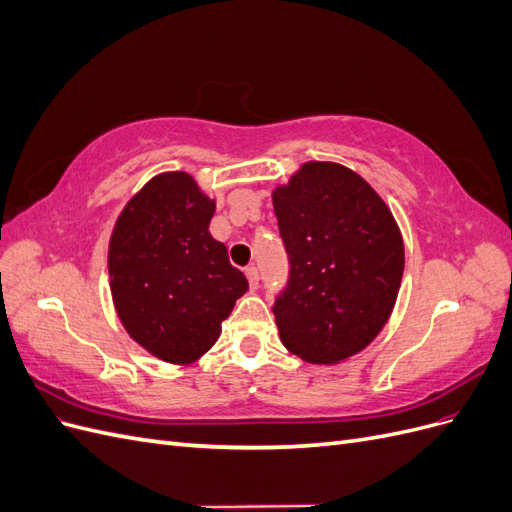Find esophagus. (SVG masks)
<instances>
[{
    "label": "esophagus",
    "instance_id": "esophagus-1",
    "mask_svg": "<svg viewBox=\"0 0 512 512\" xmlns=\"http://www.w3.org/2000/svg\"><path fill=\"white\" fill-rule=\"evenodd\" d=\"M245 275H247V282H250V286H252V288H258V284H260L258 269H256V267H247V269H245Z\"/></svg>",
    "mask_w": 512,
    "mask_h": 512
}]
</instances>
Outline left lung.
<instances>
[{
	"label": "left lung",
	"instance_id": "1",
	"mask_svg": "<svg viewBox=\"0 0 512 512\" xmlns=\"http://www.w3.org/2000/svg\"><path fill=\"white\" fill-rule=\"evenodd\" d=\"M290 258L288 288L273 314L288 352L335 365L367 348L404 275V237L380 194L337 162H305L273 190Z\"/></svg>",
	"mask_w": 512,
	"mask_h": 512
}]
</instances>
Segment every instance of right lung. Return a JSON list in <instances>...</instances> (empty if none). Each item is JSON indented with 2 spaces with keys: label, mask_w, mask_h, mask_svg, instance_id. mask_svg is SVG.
<instances>
[{
  "label": "right lung",
  "mask_w": 512,
  "mask_h": 512,
  "mask_svg": "<svg viewBox=\"0 0 512 512\" xmlns=\"http://www.w3.org/2000/svg\"><path fill=\"white\" fill-rule=\"evenodd\" d=\"M215 200L185 170L151 177L119 213L108 241L115 312L156 359L192 365L211 350L245 275L209 224Z\"/></svg>",
  "instance_id": "1"
}]
</instances>
